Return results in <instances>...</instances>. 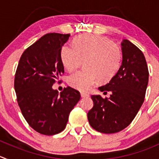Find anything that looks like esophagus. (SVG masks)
<instances>
[{"label": "esophagus", "mask_w": 159, "mask_h": 159, "mask_svg": "<svg viewBox=\"0 0 159 159\" xmlns=\"http://www.w3.org/2000/svg\"><path fill=\"white\" fill-rule=\"evenodd\" d=\"M81 96L82 98H85V97H89V95L88 93H85V92H81Z\"/></svg>", "instance_id": "obj_1"}]
</instances>
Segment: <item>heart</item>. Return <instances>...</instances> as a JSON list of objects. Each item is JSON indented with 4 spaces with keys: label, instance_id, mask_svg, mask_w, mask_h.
<instances>
[{
    "label": "heart",
    "instance_id": "b5f03b06",
    "mask_svg": "<svg viewBox=\"0 0 159 159\" xmlns=\"http://www.w3.org/2000/svg\"><path fill=\"white\" fill-rule=\"evenodd\" d=\"M61 59L68 71L78 68L84 61L86 70L77 71L67 78L70 87L88 91L95 82L110 81L120 69L122 54L112 42L103 36L82 35L73 40V47L65 45L61 50Z\"/></svg>",
    "mask_w": 159,
    "mask_h": 159
}]
</instances>
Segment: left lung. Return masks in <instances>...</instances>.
Instances as JSON below:
<instances>
[{
    "mask_svg": "<svg viewBox=\"0 0 159 159\" xmlns=\"http://www.w3.org/2000/svg\"><path fill=\"white\" fill-rule=\"evenodd\" d=\"M123 61L116 75L101 92L112 94L109 98L92 95L93 107L88 112L91 127L104 134L120 131L130 125L142 106L148 84V69L140 49L127 39L121 43Z\"/></svg>",
    "mask_w": 159,
    "mask_h": 159,
    "instance_id": "left-lung-1",
    "label": "left lung"
}]
</instances>
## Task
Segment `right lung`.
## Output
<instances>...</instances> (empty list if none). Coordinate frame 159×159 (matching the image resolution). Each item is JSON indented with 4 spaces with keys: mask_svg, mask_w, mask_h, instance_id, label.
<instances>
[{
    "mask_svg": "<svg viewBox=\"0 0 159 159\" xmlns=\"http://www.w3.org/2000/svg\"><path fill=\"white\" fill-rule=\"evenodd\" d=\"M70 34L48 33L26 49L15 77L18 104L35 131L54 135L65 129L69 114L81 98L78 91L67 87L59 94L53 84L64 74L61 50Z\"/></svg>",
    "mask_w": 159,
    "mask_h": 159,
    "instance_id": "1",
    "label": "right lung"
}]
</instances>
